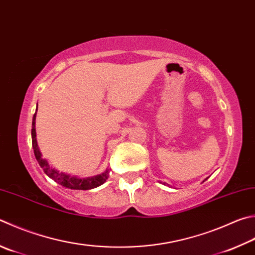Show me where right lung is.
<instances>
[{
    "instance_id": "obj_1",
    "label": "right lung",
    "mask_w": 255,
    "mask_h": 255,
    "mask_svg": "<svg viewBox=\"0 0 255 255\" xmlns=\"http://www.w3.org/2000/svg\"><path fill=\"white\" fill-rule=\"evenodd\" d=\"M31 135H32V147H33L34 150V155L35 158L38 160L39 165L41 166V168L43 169V172L47 174L50 178H52L54 182L59 183L62 186L67 187V188H71V189H82V191H86V189H91V188H96L100 186L101 184H104L106 180L108 178V172L104 173L103 175H98L95 176V177H90V178H77V177H71V176L66 175L63 173H59L58 170H55L53 168H51L48 161L42 158V155L39 150L38 147V142H36V135H35V114L33 116V119H32V130H31Z\"/></svg>"
}]
</instances>
